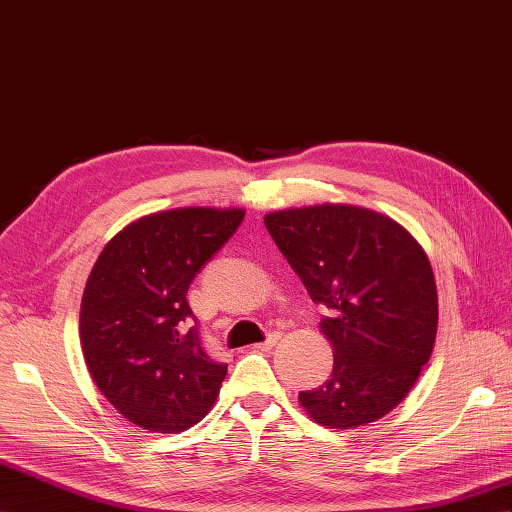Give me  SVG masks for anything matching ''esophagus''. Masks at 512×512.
<instances>
[{"mask_svg": "<svg viewBox=\"0 0 512 512\" xmlns=\"http://www.w3.org/2000/svg\"><path fill=\"white\" fill-rule=\"evenodd\" d=\"M280 338H282L280 331H271V334H269L265 340L258 342V344H252V349H271L273 344H278Z\"/></svg>", "mask_w": 512, "mask_h": 512, "instance_id": "obj_1", "label": "esophagus"}]
</instances>
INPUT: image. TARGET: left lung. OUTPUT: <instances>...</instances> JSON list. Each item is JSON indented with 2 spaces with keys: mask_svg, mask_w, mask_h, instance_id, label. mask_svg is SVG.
<instances>
[{
  "mask_svg": "<svg viewBox=\"0 0 512 512\" xmlns=\"http://www.w3.org/2000/svg\"><path fill=\"white\" fill-rule=\"evenodd\" d=\"M265 226L314 303L334 370L299 400L314 422L355 428L390 413L433 353L437 286L420 243L381 213L321 204L269 213Z\"/></svg>",
  "mask_w": 512,
  "mask_h": 512,
  "instance_id": "8db88e82",
  "label": "left lung"
}]
</instances>
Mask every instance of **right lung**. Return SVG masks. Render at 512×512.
<instances>
[{
  "label": "right lung",
  "instance_id": "right-lung-1",
  "mask_svg": "<svg viewBox=\"0 0 512 512\" xmlns=\"http://www.w3.org/2000/svg\"><path fill=\"white\" fill-rule=\"evenodd\" d=\"M245 217L241 209L137 219L94 262L81 299V347L96 388L129 422L181 433L213 407L228 364L204 351L187 290Z\"/></svg>",
  "mask_w": 512,
  "mask_h": 512
}]
</instances>
